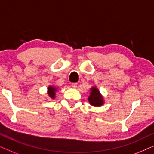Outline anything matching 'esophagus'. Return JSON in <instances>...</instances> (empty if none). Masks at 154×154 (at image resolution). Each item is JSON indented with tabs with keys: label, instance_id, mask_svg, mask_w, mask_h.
Masks as SVG:
<instances>
[{
	"label": "esophagus",
	"instance_id": "esophagus-1",
	"mask_svg": "<svg viewBox=\"0 0 154 154\" xmlns=\"http://www.w3.org/2000/svg\"><path fill=\"white\" fill-rule=\"evenodd\" d=\"M77 83H72L71 84V86L72 87H73L74 89H75V88H77Z\"/></svg>",
	"mask_w": 154,
	"mask_h": 154
}]
</instances>
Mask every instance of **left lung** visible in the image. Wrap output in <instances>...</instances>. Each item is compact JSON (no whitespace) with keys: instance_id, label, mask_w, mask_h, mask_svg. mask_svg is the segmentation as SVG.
<instances>
[{"instance_id":"left-lung-1","label":"left lung","mask_w":154,"mask_h":154,"mask_svg":"<svg viewBox=\"0 0 154 154\" xmlns=\"http://www.w3.org/2000/svg\"><path fill=\"white\" fill-rule=\"evenodd\" d=\"M91 91H90V96L88 97L89 103L91 106H96V107H99L104 103L103 98L100 94L99 90L96 87H93L91 88Z\"/></svg>"}]
</instances>
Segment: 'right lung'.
I'll list each match as a JSON object with an SVG mask.
<instances>
[{"label":"right lung","mask_w":154,"mask_h":154,"mask_svg":"<svg viewBox=\"0 0 154 154\" xmlns=\"http://www.w3.org/2000/svg\"><path fill=\"white\" fill-rule=\"evenodd\" d=\"M57 91V88L53 86H49L48 87V94L52 99H54L56 96V91Z\"/></svg>","instance_id":"obj_1"}]
</instances>
